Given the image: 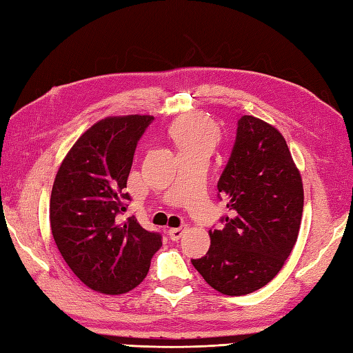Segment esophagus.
I'll return each mask as SVG.
<instances>
[{"mask_svg": "<svg viewBox=\"0 0 353 353\" xmlns=\"http://www.w3.org/2000/svg\"><path fill=\"white\" fill-rule=\"evenodd\" d=\"M185 230H186L185 226H182V228H172V229L168 230V235H170L171 239H174V241H177V239L182 238V235L185 234Z\"/></svg>", "mask_w": 353, "mask_h": 353, "instance_id": "obj_1", "label": "esophagus"}]
</instances>
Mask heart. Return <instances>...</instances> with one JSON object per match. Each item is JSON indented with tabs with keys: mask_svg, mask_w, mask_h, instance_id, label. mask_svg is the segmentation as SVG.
I'll list each match as a JSON object with an SVG mask.
<instances>
[{
	"mask_svg": "<svg viewBox=\"0 0 353 353\" xmlns=\"http://www.w3.org/2000/svg\"><path fill=\"white\" fill-rule=\"evenodd\" d=\"M170 137L176 142L181 153L192 152V150H205L211 153L219 138V130L209 117L190 114L171 124Z\"/></svg>",
	"mask_w": 353,
	"mask_h": 353,
	"instance_id": "heart-1",
	"label": "heart"
}]
</instances>
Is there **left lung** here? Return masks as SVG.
I'll return each mask as SVG.
<instances>
[{
    "label": "left lung",
    "mask_w": 353,
    "mask_h": 353,
    "mask_svg": "<svg viewBox=\"0 0 353 353\" xmlns=\"http://www.w3.org/2000/svg\"><path fill=\"white\" fill-rule=\"evenodd\" d=\"M216 188L228 199L230 216L221 230H209L208 253L191 262L214 290L244 296L281 272L297 241L302 176L281 132L244 115Z\"/></svg>",
    "instance_id": "1"
}]
</instances>
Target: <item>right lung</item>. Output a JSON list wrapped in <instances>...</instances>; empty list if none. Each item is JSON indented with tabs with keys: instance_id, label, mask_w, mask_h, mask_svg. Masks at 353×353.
I'll list each match as a JSON object with an SVG mask.
<instances>
[{
	"instance_id": "1",
	"label": "right lung",
	"mask_w": 353,
	"mask_h": 353,
	"mask_svg": "<svg viewBox=\"0 0 353 353\" xmlns=\"http://www.w3.org/2000/svg\"><path fill=\"white\" fill-rule=\"evenodd\" d=\"M152 115L108 117L89 127L66 153L52 183L50 224L59 252L86 287L124 294L148 273L159 234L129 219L125 192L134 148Z\"/></svg>"
}]
</instances>
